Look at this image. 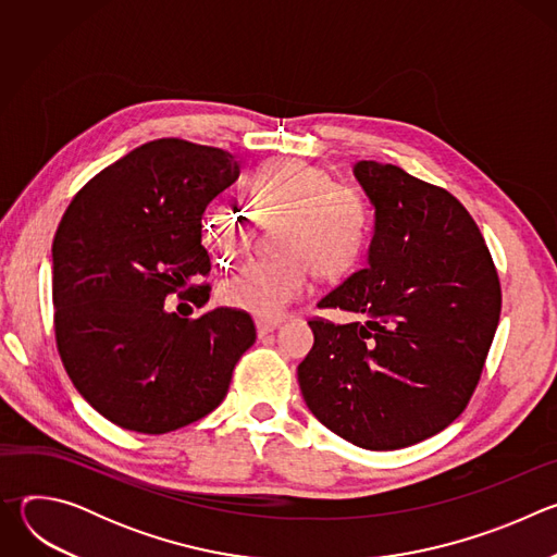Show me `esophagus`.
Here are the masks:
<instances>
[{
	"instance_id": "34e87169",
	"label": "esophagus",
	"mask_w": 557,
	"mask_h": 557,
	"mask_svg": "<svg viewBox=\"0 0 557 557\" xmlns=\"http://www.w3.org/2000/svg\"><path fill=\"white\" fill-rule=\"evenodd\" d=\"M277 326H280L277 322H264V320H256V329H258V335H260V337H264V335L273 333Z\"/></svg>"
}]
</instances>
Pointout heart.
<instances>
[{
	"label": "heart",
	"instance_id": "1",
	"mask_svg": "<svg viewBox=\"0 0 557 557\" xmlns=\"http://www.w3.org/2000/svg\"><path fill=\"white\" fill-rule=\"evenodd\" d=\"M247 209L282 215L275 233L273 260L245 264L224 286L222 299L258 320L275 322L299 301L317 277L350 271L370 240V205L363 191L344 181H331L322 168L295 158L260 165L240 187ZM200 235L220 264H233L249 249V220L226 207L211 205L202 213Z\"/></svg>",
	"mask_w": 557,
	"mask_h": 557
}]
</instances>
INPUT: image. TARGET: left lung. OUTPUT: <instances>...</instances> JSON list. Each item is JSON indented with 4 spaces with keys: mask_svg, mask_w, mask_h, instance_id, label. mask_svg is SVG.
Instances as JSON below:
<instances>
[{
    "mask_svg": "<svg viewBox=\"0 0 557 557\" xmlns=\"http://www.w3.org/2000/svg\"><path fill=\"white\" fill-rule=\"evenodd\" d=\"M376 209L368 267L320 308L368 322L308 320L314 346L297 368L310 412L366 449L425 441L467 408L492 348L503 290L485 237L443 187L361 161Z\"/></svg>",
    "mask_w": 557,
    "mask_h": 557,
    "instance_id": "1",
    "label": "left lung"
}]
</instances>
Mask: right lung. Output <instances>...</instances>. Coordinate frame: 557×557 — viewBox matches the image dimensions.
I'll return each mask as SVG.
<instances>
[{"mask_svg":"<svg viewBox=\"0 0 557 557\" xmlns=\"http://www.w3.org/2000/svg\"><path fill=\"white\" fill-rule=\"evenodd\" d=\"M237 176L224 149L149 140L76 191L52 243L54 339L78 394L108 421L168 434L220 406L233 368L256 342L251 314L202 308L211 271L200 245L207 202Z\"/></svg>","mask_w":557,"mask_h":557,"instance_id":"obj_1","label":"right lung"}]
</instances>
